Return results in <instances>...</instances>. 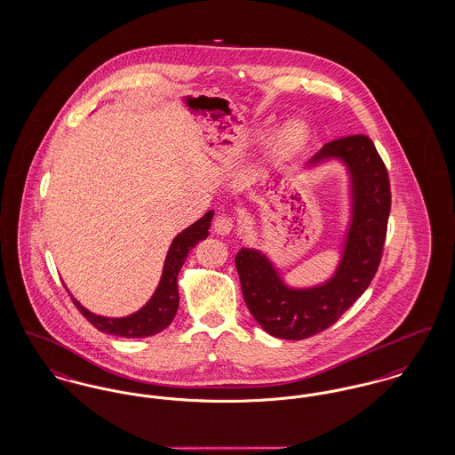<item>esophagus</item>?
<instances>
[{
	"mask_svg": "<svg viewBox=\"0 0 455 455\" xmlns=\"http://www.w3.org/2000/svg\"><path fill=\"white\" fill-rule=\"evenodd\" d=\"M233 228H235V220H233V217L229 216H217L214 219V231H216L217 235H229L231 231H233Z\"/></svg>",
	"mask_w": 455,
	"mask_h": 455,
	"instance_id": "34e87169",
	"label": "esophagus"
}]
</instances>
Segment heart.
Instances as JSON below:
<instances>
[{
  "mask_svg": "<svg viewBox=\"0 0 455 455\" xmlns=\"http://www.w3.org/2000/svg\"><path fill=\"white\" fill-rule=\"evenodd\" d=\"M307 140V126L301 121H291L275 139V152L281 157L291 156Z\"/></svg>",
  "mask_w": 455,
  "mask_h": 455,
  "instance_id": "obj_1",
  "label": "heart"
}]
</instances>
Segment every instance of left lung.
I'll list each match as a JSON object with an SVG mask.
<instances>
[{"instance_id":"left-lung-1","label":"left lung","mask_w":455,"mask_h":455,"mask_svg":"<svg viewBox=\"0 0 455 455\" xmlns=\"http://www.w3.org/2000/svg\"><path fill=\"white\" fill-rule=\"evenodd\" d=\"M340 157L353 176V222L334 277L323 286H284L272 263L241 248L235 259L244 303L265 332L301 340L323 332L370 286L382 260L390 214V181L370 137L356 133L327 142L311 163Z\"/></svg>"}]
</instances>
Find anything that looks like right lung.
I'll list each match as a JSON object with an SVG mask.
<instances>
[{
  "mask_svg": "<svg viewBox=\"0 0 455 455\" xmlns=\"http://www.w3.org/2000/svg\"><path fill=\"white\" fill-rule=\"evenodd\" d=\"M212 216L214 212L209 211L205 216L198 219L183 233H180L171 243L161 283L142 310L124 318H108V316H100L85 310L75 298H72L75 307L96 327L97 331L106 334L120 335V337H148L164 331L172 322L180 305L178 283H176L178 272L193 246L198 241L207 238Z\"/></svg>",
  "mask_w": 455,
  "mask_h": 455,
  "instance_id": "right-lung-1",
  "label": "right lung"
}]
</instances>
